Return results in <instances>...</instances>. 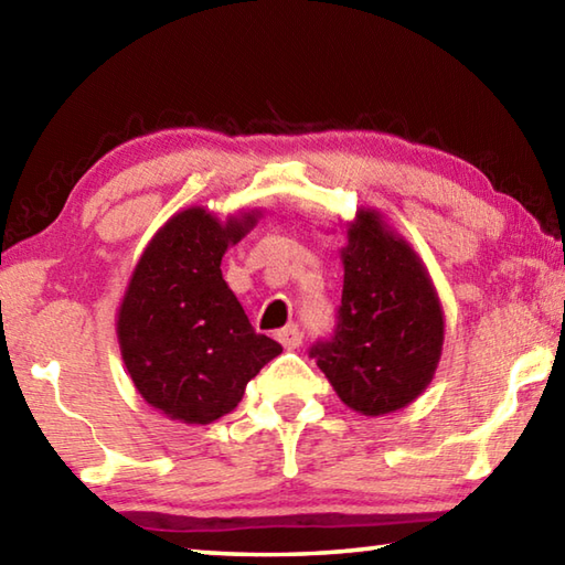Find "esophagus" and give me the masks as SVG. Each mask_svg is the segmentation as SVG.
<instances>
[{"mask_svg": "<svg viewBox=\"0 0 565 565\" xmlns=\"http://www.w3.org/2000/svg\"><path fill=\"white\" fill-rule=\"evenodd\" d=\"M276 339H279V343L284 349H296L303 339L301 329L296 327V323H289V327H284L281 331H276Z\"/></svg>", "mask_w": 565, "mask_h": 565, "instance_id": "esophagus-1", "label": "esophagus"}]
</instances>
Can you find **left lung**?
<instances>
[{"mask_svg":"<svg viewBox=\"0 0 565 565\" xmlns=\"http://www.w3.org/2000/svg\"><path fill=\"white\" fill-rule=\"evenodd\" d=\"M341 248L337 329L311 359L349 408L384 416L424 394L444 347V311L424 262L374 209H361Z\"/></svg>","mask_w":565,"mask_h":565,"instance_id":"8db88e82","label":"left lung"}]
</instances>
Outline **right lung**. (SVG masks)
I'll list each match as a JSON object with an SVG mask.
<instances>
[{
    "label": "right lung",
    "mask_w": 565,
    "mask_h": 565,
    "mask_svg": "<svg viewBox=\"0 0 565 565\" xmlns=\"http://www.w3.org/2000/svg\"><path fill=\"white\" fill-rule=\"evenodd\" d=\"M259 212L218 222L184 209L151 238L117 313L124 366L161 414L212 424L238 406L244 388L281 353L256 333L222 276V256L254 228Z\"/></svg>",
    "instance_id": "right-lung-1"
}]
</instances>
